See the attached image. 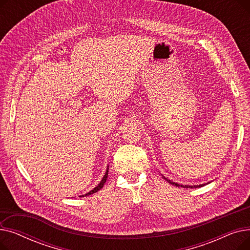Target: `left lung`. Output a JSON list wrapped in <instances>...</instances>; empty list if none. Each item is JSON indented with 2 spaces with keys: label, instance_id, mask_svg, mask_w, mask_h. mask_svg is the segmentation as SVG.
Here are the masks:
<instances>
[{
  "label": "left lung",
  "instance_id": "left-lung-1",
  "mask_svg": "<svg viewBox=\"0 0 250 250\" xmlns=\"http://www.w3.org/2000/svg\"><path fill=\"white\" fill-rule=\"evenodd\" d=\"M162 177L165 179V180H167L170 185H173V186H175V187H181V188H202V187H204V186H206V185H208L209 182H208V183H204V185H199V186H183V185H179V183H176V182H174V181H171L170 179H168V178H166L164 175H162Z\"/></svg>",
  "mask_w": 250,
  "mask_h": 250
}]
</instances>
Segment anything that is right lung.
Instances as JSON below:
<instances>
[{"mask_svg":"<svg viewBox=\"0 0 250 250\" xmlns=\"http://www.w3.org/2000/svg\"><path fill=\"white\" fill-rule=\"evenodd\" d=\"M108 169H109V166L107 165V168H106V171H105V174H104V176H103V178L101 179V181L98 183V186L96 187V188H94L92 190H90L89 192H87V193H85V194H83V195H80V196H87V195H90V194H92V193H95V192H97L98 190H100L102 188H103V186H104V183L106 182V179H107V176H108Z\"/></svg>","mask_w":250,"mask_h":250,"instance_id":"1","label":"right lung"}]
</instances>
